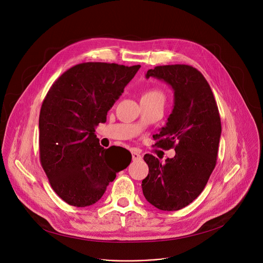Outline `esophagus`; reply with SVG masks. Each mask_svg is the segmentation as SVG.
<instances>
[{"instance_id":"obj_1","label":"esophagus","mask_w":263,"mask_h":263,"mask_svg":"<svg viewBox=\"0 0 263 263\" xmlns=\"http://www.w3.org/2000/svg\"><path fill=\"white\" fill-rule=\"evenodd\" d=\"M141 155L137 152V151H135V149H133L132 151V159H133V161H138V160H141Z\"/></svg>"}]
</instances>
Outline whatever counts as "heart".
<instances>
[{
	"label": "heart",
	"mask_w": 263,
	"mask_h": 263,
	"mask_svg": "<svg viewBox=\"0 0 263 263\" xmlns=\"http://www.w3.org/2000/svg\"><path fill=\"white\" fill-rule=\"evenodd\" d=\"M141 100H148V101H164V95L163 92L158 88H149L143 91L141 95Z\"/></svg>",
	"instance_id": "1"
}]
</instances>
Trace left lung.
Masks as SVG:
<instances>
[{"label":"left lung","mask_w":263,"mask_h":263,"mask_svg":"<svg viewBox=\"0 0 263 263\" xmlns=\"http://www.w3.org/2000/svg\"><path fill=\"white\" fill-rule=\"evenodd\" d=\"M145 77L163 80L174 90V109L153 138L163 149L174 147L176 155L164 163L151 154L143 156L148 174L142 180V193L156 208L176 211L199 197L215 167L219 112L207 80L191 65H159L148 69Z\"/></svg>","instance_id":"1"}]
</instances>
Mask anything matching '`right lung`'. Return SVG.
Here are the masks:
<instances>
[{"mask_svg":"<svg viewBox=\"0 0 263 263\" xmlns=\"http://www.w3.org/2000/svg\"><path fill=\"white\" fill-rule=\"evenodd\" d=\"M139 67L84 62L64 71L49 89L40 114V158L53 191L68 205L95 204L130 164L132 156L110 165V147L101 146L95 132Z\"/></svg>","mask_w":263,"mask_h":263,"instance_id":"right-lung-1","label":"right lung"}]
</instances>
